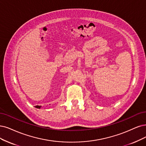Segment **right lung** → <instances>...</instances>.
I'll list each match as a JSON object with an SVG mask.
<instances>
[{
    "instance_id": "1",
    "label": "right lung",
    "mask_w": 146,
    "mask_h": 146,
    "mask_svg": "<svg viewBox=\"0 0 146 146\" xmlns=\"http://www.w3.org/2000/svg\"><path fill=\"white\" fill-rule=\"evenodd\" d=\"M35 108H41V106H35Z\"/></svg>"
}]
</instances>
